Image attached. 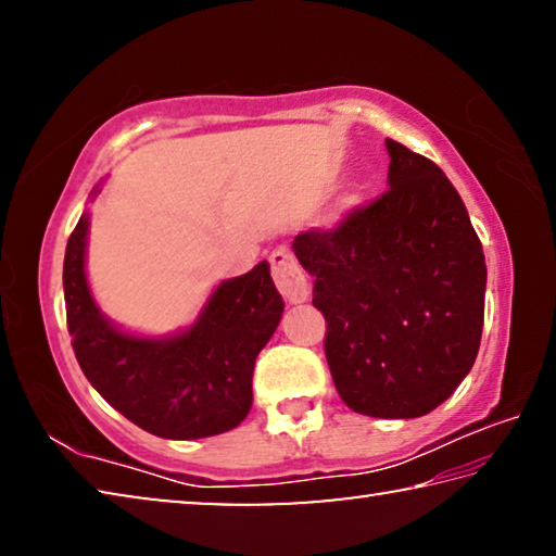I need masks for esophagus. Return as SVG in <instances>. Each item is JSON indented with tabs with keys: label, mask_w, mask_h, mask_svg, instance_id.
I'll list each match as a JSON object with an SVG mask.
<instances>
[{
	"label": "esophagus",
	"mask_w": 556,
	"mask_h": 556,
	"mask_svg": "<svg viewBox=\"0 0 556 556\" xmlns=\"http://www.w3.org/2000/svg\"><path fill=\"white\" fill-rule=\"evenodd\" d=\"M269 265H271V279H275L279 294L285 296L289 304H301V301L308 299L312 287H308L304 269L299 267V262L294 255H291V250L277 248L269 255Z\"/></svg>",
	"instance_id": "34e87169"
}]
</instances>
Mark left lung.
<instances>
[{"mask_svg":"<svg viewBox=\"0 0 556 556\" xmlns=\"http://www.w3.org/2000/svg\"><path fill=\"white\" fill-rule=\"evenodd\" d=\"M388 191L333 230L291 242L314 277L326 361L357 414L437 409L473 368L483 333L485 257L446 174L388 139Z\"/></svg>","mask_w":556,"mask_h":556,"instance_id":"left-lung-1","label":"left lung"}]
</instances>
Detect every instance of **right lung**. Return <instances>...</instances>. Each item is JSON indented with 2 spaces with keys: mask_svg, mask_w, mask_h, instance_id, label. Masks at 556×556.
Wrapping results in <instances>:
<instances>
[{
  "mask_svg": "<svg viewBox=\"0 0 556 556\" xmlns=\"http://www.w3.org/2000/svg\"><path fill=\"white\" fill-rule=\"evenodd\" d=\"M88 220L83 213L68 238L63 294L73 351L92 388L154 437L186 441L238 427L252 407L255 357L285 312L269 262L225 279L186 331L131 336L110 324L92 301L86 277Z\"/></svg>",
  "mask_w": 556,
  "mask_h": 556,
  "instance_id": "obj_1",
  "label": "right lung"
}]
</instances>
